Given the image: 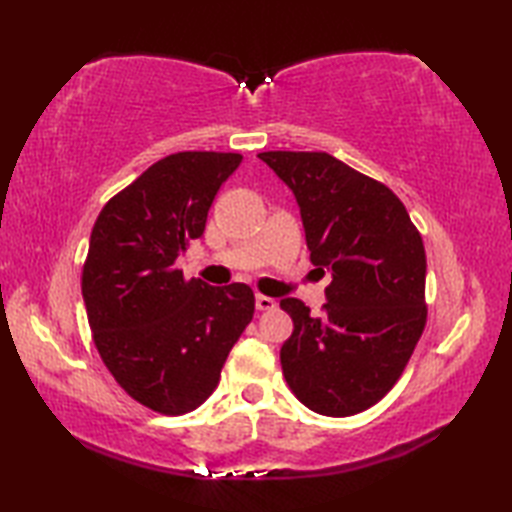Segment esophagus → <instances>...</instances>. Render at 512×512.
<instances>
[{
	"mask_svg": "<svg viewBox=\"0 0 512 512\" xmlns=\"http://www.w3.org/2000/svg\"><path fill=\"white\" fill-rule=\"evenodd\" d=\"M255 306L257 310H273L277 306V301L273 297H266V295H257L255 299Z\"/></svg>",
	"mask_w": 512,
	"mask_h": 512,
	"instance_id": "obj_1",
	"label": "esophagus"
}]
</instances>
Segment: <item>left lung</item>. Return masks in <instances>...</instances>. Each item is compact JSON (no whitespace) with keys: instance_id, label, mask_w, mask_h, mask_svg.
I'll list each match as a JSON object with an SVG mask.
<instances>
[{"instance_id":"8db88e82","label":"left lung","mask_w":512,"mask_h":512,"mask_svg":"<svg viewBox=\"0 0 512 512\" xmlns=\"http://www.w3.org/2000/svg\"><path fill=\"white\" fill-rule=\"evenodd\" d=\"M259 158L295 193L312 264L332 275L321 317L281 299L295 323L286 383L321 416H354L396 385L427 323L422 237L394 191L325 151Z\"/></svg>"}]
</instances>
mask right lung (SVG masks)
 Instances as JSON below:
<instances>
[{
    "label": "right lung",
    "mask_w": 512,
    "mask_h": 512,
    "mask_svg": "<svg viewBox=\"0 0 512 512\" xmlns=\"http://www.w3.org/2000/svg\"><path fill=\"white\" fill-rule=\"evenodd\" d=\"M239 162L217 151L162 158L114 195L92 228L81 290L94 345L116 383L165 416L213 394L253 319L246 284L217 288L176 268Z\"/></svg>",
    "instance_id": "obj_1"
}]
</instances>
